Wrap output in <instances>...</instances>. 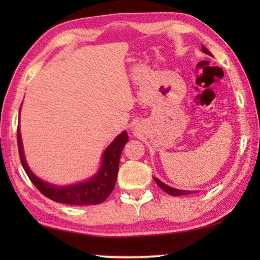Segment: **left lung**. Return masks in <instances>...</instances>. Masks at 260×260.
Masks as SVG:
<instances>
[{
    "instance_id": "1",
    "label": "left lung",
    "mask_w": 260,
    "mask_h": 260,
    "mask_svg": "<svg viewBox=\"0 0 260 260\" xmlns=\"http://www.w3.org/2000/svg\"><path fill=\"white\" fill-rule=\"evenodd\" d=\"M202 49H203V51L205 52V54H208V55H211V52L206 49V48L204 47V46H202ZM153 180H155L156 181V183L158 184V186H159L162 190L164 191H166L167 193H169V195H171V196H181V195H189V193H192V192H195V191H188V190H180V189H175V188H172V187H170V186H166L165 183H162L161 181H159V180H158L157 178H153Z\"/></svg>"
}]
</instances>
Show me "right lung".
Here are the masks:
<instances>
[{
    "mask_svg": "<svg viewBox=\"0 0 260 260\" xmlns=\"http://www.w3.org/2000/svg\"><path fill=\"white\" fill-rule=\"evenodd\" d=\"M17 142H18L21 165H23L30 181L42 195H45L51 201L57 202V203L70 205H96L107 200L113 190L117 181L120 155L125 144L128 142V135L126 132H122L107 148V150L103 153L102 167L94 178L88 180V181L67 187H57L54 184H49L35 177L32 173V171L28 169L25 161L19 127L17 128Z\"/></svg>",
    "mask_w": 260,
    "mask_h": 260,
    "instance_id": "obj_1",
    "label": "right lung"
}]
</instances>
